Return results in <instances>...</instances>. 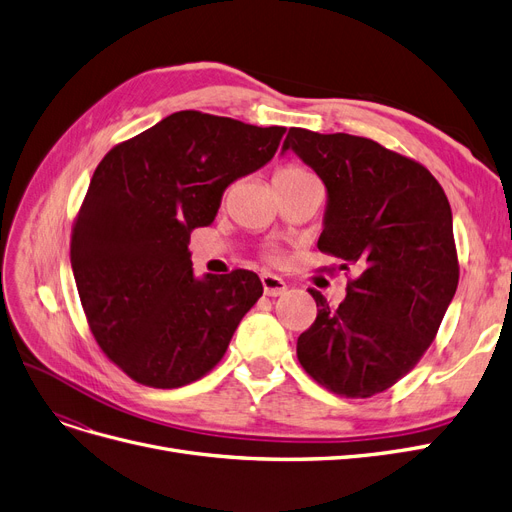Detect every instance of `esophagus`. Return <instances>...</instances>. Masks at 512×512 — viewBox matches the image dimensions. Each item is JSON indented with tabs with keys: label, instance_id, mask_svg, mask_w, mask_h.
Segmentation results:
<instances>
[{
	"label": "esophagus",
	"instance_id": "34e87169",
	"mask_svg": "<svg viewBox=\"0 0 512 512\" xmlns=\"http://www.w3.org/2000/svg\"><path fill=\"white\" fill-rule=\"evenodd\" d=\"M260 283H262V290L267 296H281L285 292V281L273 273H262Z\"/></svg>",
	"mask_w": 512,
	"mask_h": 512
}]
</instances>
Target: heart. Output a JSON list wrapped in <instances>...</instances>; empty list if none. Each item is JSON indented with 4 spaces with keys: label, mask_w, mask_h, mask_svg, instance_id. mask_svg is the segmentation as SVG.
Wrapping results in <instances>:
<instances>
[{
    "label": "heart",
    "mask_w": 512,
    "mask_h": 512,
    "mask_svg": "<svg viewBox=\"0 0 512 512\" xmlns=\"http://www.w3.org/2000/svg\"><path fill=\"white\" fill-rule=\"evenodd\" d=\"M275 187H294V185H304V182H317L315 174L302 166V163H283L275 170Z\"/></svg>",
    "instance_id": "b5f03b06"
}]
</instances>
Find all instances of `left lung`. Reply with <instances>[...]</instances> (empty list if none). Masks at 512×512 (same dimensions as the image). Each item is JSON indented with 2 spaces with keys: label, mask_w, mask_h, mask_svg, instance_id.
Returning <instances> with one entry per match:
<instances>
[{
  "label": "left lung",
  "mask_w": 512,
  "mask_h": 512,
  "mask_svg": "<svg viewBox=\"0 0 512 512\" xmlns=\"http://www.w3.org/2000/svg\"><path fill=\"white\" fill-rule=\"evenodd\" d=\"M283 149L330 197L319 252L359 271L336 309L309 290L319 311L298 338V361L327 391L367 399L414 370L456 294L452 208L422 163L372 138L290 128Z\"/></svg>",
  "instance_id": "left-lung-1"
}]
</instances>
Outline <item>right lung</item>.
Returning a JSON list of instances; mask_svg holds the SVG:
<instances>
[{
  "label": "right lung",
  "instance_id": "right-lung-1",
  "mask_svg": "<svg viewBox=\"0 0 512 512\" xmlns=\"http://www.w3.org/2000/svg\"><path fill=\"white\" fill-rule=\"evenodd\" d=\"M283 134L178 111L98 163L73 222L71 267L96 344L134 382L178 388L212 372L262 296L245 269L195 279L189 239Z\"/></svg>",
  "mask_w": 512,
  "mask_h": 512
}]
</instances>
